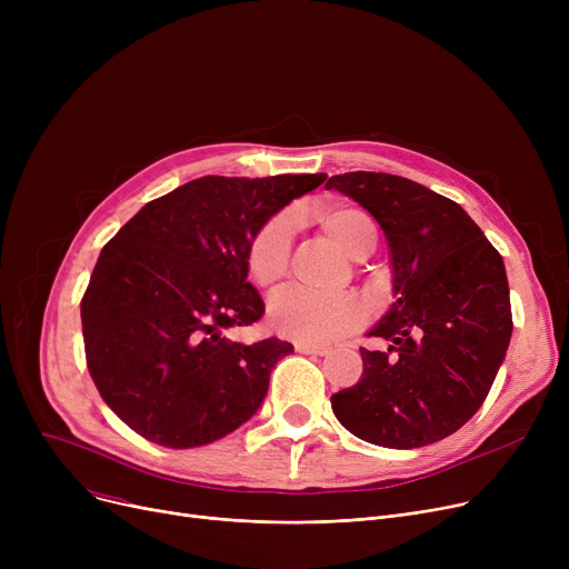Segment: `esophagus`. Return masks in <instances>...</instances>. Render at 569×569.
<instances>
[{
    "label": "esophagus",
    "mask_w": 569,
    "mask_h": 569,
    "mask_svg": "<svg viewBox=\"0 0 569 569\" xmlns=\"http://www.w3.org/2000/svg\"><path fill=\"white\" fill-rule=\"evenodd\" d=\"M295 350L297 352H305V355H327L330 352V348H325V346H313V343H302V341H297L295 343Z\"/></svg>",
    "instance_id": "1"
}]
</instances>
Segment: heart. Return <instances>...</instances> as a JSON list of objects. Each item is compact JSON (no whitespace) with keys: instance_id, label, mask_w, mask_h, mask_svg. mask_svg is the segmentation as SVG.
Returning a JSON list of instances; mask_svg holds the SVG:
<instances>
[{"instance_id":"obj_1","label":"heart","mask_w":569,"mask_h":569,"mask_svg":"<svg viewBox=\"0 0 569 569\" xmlns=\"http://www.w3.org/2000/svg\"><path fill=\"white\" fill-rule=\"evenodd\" d=\"M322 230L350 256L362 260L378 244V226L365 209L352 204H327L316 209ZM292 247V219L277 214L251 239L247 267L251 279L269 288L288 274ZM365 305L355 295H325L307 288H290L272 297L269 322L288 339L302 343H330L365 322Z\"/></svg>"}]
</instances>
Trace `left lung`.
<instances>
[{"instance_id":"8db88e82","label":"left lung","mask_w":569,"mask_h":569,"mask_svg":"<svg viewBox=\"0 0 569 569\" xmlns=\"http://www.w3.org/2000/svg\"><path fill=\"white\" fill-rule=\"evenodd\" d=\"M360 202L390 244L395 297L360 348L357 385L332 395L337 420L371 445L412 450L459 431L485 403L512 337L500 253L455 200L387 172L327 179Z\"/></svg>"}]
</instances>
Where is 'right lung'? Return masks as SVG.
<instances>
[{"instance_id":"obj_1","label":"right lung","mask_w":569,"mask_h":569,"mask_svg":"<svg viewBox=\"0 0 569 569\" xmlns=\"http://www.w3.org/2000/svg\"><path fill=\"white\" fill-rule=\"evenodd\" d=\"M325 179L207 174L147 202L101 249L80 302L87 369L136 433L187 450L256 415L292 343L223 337L264 313L247 281L249 244Z\"/></svg>"}]
</instances>
